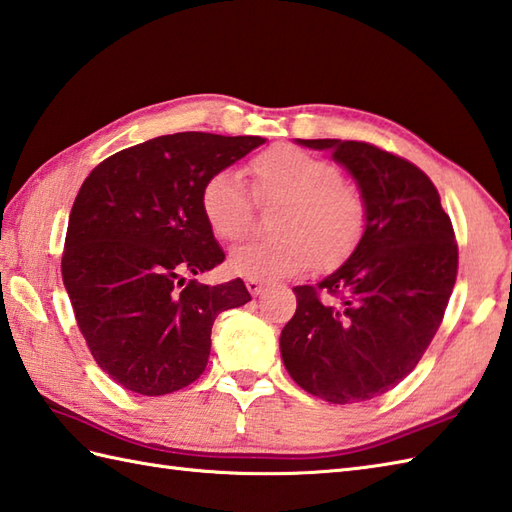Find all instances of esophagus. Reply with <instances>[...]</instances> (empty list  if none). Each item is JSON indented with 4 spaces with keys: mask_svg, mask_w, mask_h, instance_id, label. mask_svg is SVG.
I'll return each instance as SVG.
<instances>
[{
    "mask_svg": "<svg viewBox=\"0 0 512 512\" xmlns=\"http://www.w3.org/2000/svg\"><path fill=\"white\" fill-rule=\"evenodd\" d=\"M245 285H247V291L252 293V295H258L260 291L265 289V282L263 280H254V278H247Z\"/></svg>",
    "mask_w": 512,
    "mask_h": 512,
    "instance_id": "esophagus-1",
    "label": "esophagus"
}]
</instances>
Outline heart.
I'll return each instance as SVG.
<instances>
[{
	"label": "heart",
	"mask_w": 512,
	"mask_h": 512,
	"mask_svg": "<svg viewBox=\"0 0 512 512\" xmlns=\"http://www.w3.org/2000/svg\"><path fill=\"white\" fill-rule=\"evenodd\" d=\"M247 173L258 201L278 203L271 217L276 234L234 247L227 258L234 274L269 280L295 276L315 263L335 269L357 252L366 236L368 203L335 162L276 144L252 157ZM199 210L219 241H238L252 225V201L230 168L203 179Z\"/></svg>",
	"instance_id": "1"
}]
</instances>
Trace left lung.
Wrapping results in <instances>:
<instances>
[{
    "instance_id": "8db88e82",
    "label": "left lung",
    "mask_w": 512,
    "mask_h": 512,
    "mask_svg": "<svg viewBox=\"0 0 512 512\" xmlns=\"http://www.w3.org/2000/svg\"><path fill=\"white\" fill-rule=\"evenodd\" d=\"M331 151L366 197L357 252L317 285L293 287L298 309L282 328L291 379L346 405L392 390L425 355L458 276V243L440 195L401 155L357 140H300Z\"/></svg>"
}]
</instances>
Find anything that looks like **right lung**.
<instances>
[{
	"instance_id": "add662e5",
	"label": "right lung",
	"mask_w": 512,
	"mask_h": 512,
	"mask_svg": "<svg viewBox=\"0 0 512 512\" xmlns=\"http://www.w3.org/2000/svg\"><path fill=\"white\" fill-rule=\"evenodd\" d=\"M265 142L184 131L102 160L67 223L61 271L78 331L122 388L162 396L208 366L214 317L252 300L241 278L201 285L223 263L199 210L203 179Z\"/></svg>"
}]
</instances>
